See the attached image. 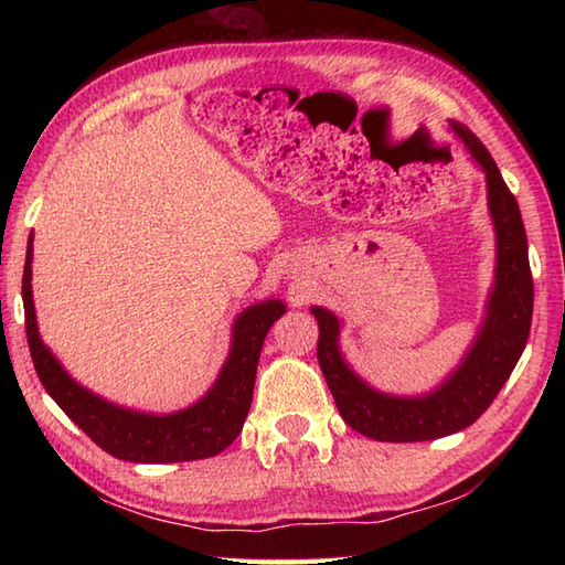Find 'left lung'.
<instances>
[{
	"instance_id": "1",
	"label": "left lung",
	"mask_w": 565,
	"mask_h": 565,
	"mask_svg": "<svg viewBox=\"0 0 565 565\" xmlns=\"http://www.w3.org/2000/svg\"><path fill=\"white\" fill-rule=\"evenodd\" d=\"M449 128L486 174L488 213L495 231V279L481 326L461 362L427 393L379 391L344 359L342 320L322 306L310 308L320 328L318 362L338 411L359 435L376 441H427L473 425L505 386L530 338L534 284L518 199L510 194L483 142L459 124H449Z\"/></svg>"
}]
</instances>
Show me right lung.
Masks as SVG:
<instances>
[{
	"mask_svg": "<svg viewBox=\"0 0 565 565\" xmlns=\"http://www.w3.org/2000/svg\"><path fill=\"white\" fill-rule=\"evenodd\" d=\"M31 264L33 235L29 237L21 281L31 359L47 395L63 407V413L84 435L116 459L134 463L209 459V456L231 447L243 431L249 413L264 338H267L274 322L286 313L284 301L267 298V301L239 310L231 328V352H227L213 386L196 403L167 415L142 413L134 411V407L116 405L79 386L57 362V356L47 350V344L41 340L39 320H35Z\"/></svg>",
	"mask_w": 565,
	"mask_h": 565,
	"instance_id": "add662e5",
	"label": "right lung"
}]
</instances>
